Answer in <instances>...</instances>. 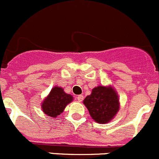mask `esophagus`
<instances>
[{"instance_id":"34e87169","label":"esophagus","mask_w":159,"mask_h":159,"mask_svg":"<svg viewBox=\"0 0 159 159\" xmlns=\"http://www.w3.org/2000/svg\"><path fill=\"white\" fill-rule=\"evenodd\" d=\"M76 98H77L78 101L81 102V101H83V98H84V97H83V95H78Z\"/></svg>"}]
</instances>
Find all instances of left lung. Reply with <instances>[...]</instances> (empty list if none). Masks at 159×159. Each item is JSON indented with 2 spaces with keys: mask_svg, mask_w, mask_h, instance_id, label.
Here are the masks:
<instances>
[{
  "mask_svg": "<svg viewBox=\"0 0 159 159\" xmlns=\"http://www.w3.org/2000/svg\"><path fill=\"white\" fill-rule=\"evenodd\" d=\"M89 114L96 122L105 124L114 118L119 110L117 94L112 87L99 86L83 100Z\"/></svg>",
  "mask_w": 159,
  "mask_h": 159,
  "instance_id": "left-lung-1",
  "label": "left lung"
}]
</instances>
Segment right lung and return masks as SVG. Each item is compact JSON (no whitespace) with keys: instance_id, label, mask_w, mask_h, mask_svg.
Listing matches in <instances>:
<instances>
[{"instance_id":"right-lung-1","label":"right lung","mask_w":159,"mask_h":159,"mask_svg":"<svg viewBox=\"0 0 159 159\" xmlns=\"http://www.w3.org/2000/svg\"><path fill=\"white\" fill-rule=\"evenodd\" d=\"M73 100V97L66 93L62 88H52L49 95L43 101L42 108L43 112L49 117H56L65 109L66 106Z\"/></svg>"}]
</instances>
